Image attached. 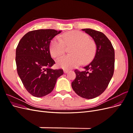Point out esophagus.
<instances>
[{
  "mask_svg": "<svg viewBox=\"0 0 133 133\" xmlns=\"http://www.w3.org/2000/svg\"><path fill=\"white\" fill-rule=\"evenodd\" d=\"M69 71V70H68V69H64V73H67Z\"/></svg>",
  "mask_w": 133,
  "mask_h": 133,
  "instance_id": "obj_1",
  "label": "esophagus"
}]
</instances>
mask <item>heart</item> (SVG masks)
Masks as SVG:
<instances>
[{
	"label": "heart",
	"instance_id": "heart-1",
	"mask_svg": "<svg viewBox=\"0 0 133 133\" xmlns=\"http://www.w3.org/2000/svg\"><path fill=\"white\" fill-rule=\"evenodd\" d=\"M65 46H71V54L59 59L58 65L63 69H70L81 63H87L94 58L96 46L95 42L84 33L71 31L63 34L52 40L49 46L51 55L54 58L62 56L65 51Z\"/></svg>",
	"mask_w": 133,
	"mask_h": 133
}]
</instances>
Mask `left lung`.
I'll return each instance as SVG.
<instances>
[{"mask_svg": "<svg viewBox=\"0 0 133 133\" xmlns=\"http://www.w3.org/2000/svg\"><path fill=\"white\" fill-rule=\"evenodd\" d=\"M82 30L94 40L96 54L83 71L74 70L76 78L71 87L76 94L90 99L101 95L108 87L114 74L115 52L111 43L102 32L91 29Z\"/></svg>", "mask_w": 133, "mask_h": 133, "instance_id": "left-lung-1", "label": "left lung"}]
</instances>
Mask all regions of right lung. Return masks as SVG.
<instances>
[{
    "instance_id": "1",
    "label": "right lung",
    "mask_w": 133,
    "mask_h": 133,
    "mask_svg": "<svg viewBox=\"0 0 133 133\" xmlns=\"http://www.w3.org/2000/svg\"><path fill=\"white\" fill-rule=\"evenodd\" d=\"M61 31L39 29L29 31L19 41L16 49L18 74L26 90L35 97H42L53 91L62 69H53L49 46Z\"/></svg>"
}]
</instances>
